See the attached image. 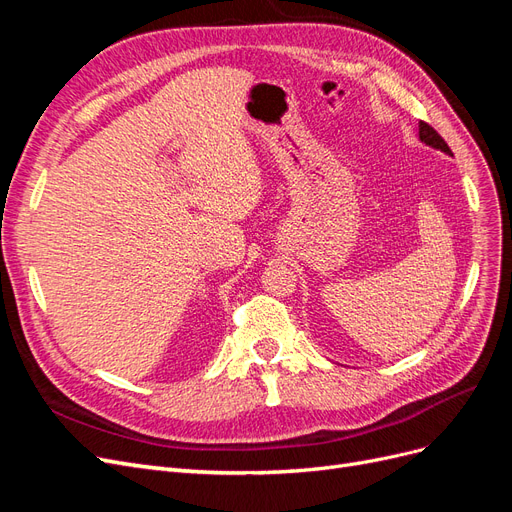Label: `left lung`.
Returning <instances> with one entry per match:
<instances>
[{
    "mask_svg": "<svg viewBox=\"0 0 512 512\" xmlns=\"http://www.w3.org/2000/svg\"><path fill=\"white\" fill-rule=\"evenodd\" d=\"M419 138H421V142H425L427 146L438 148V151L447 153V155H453V153H451V148H449V144L444 142V140H442V136L438 134V131H436L432 125H427L425 121H419Z\"/></svg>",
    "mask_w": 512,
    "mask_h": 512,
    "instance_id": "left-lung-1",
    "label": "left lung"
}]
</instances>
